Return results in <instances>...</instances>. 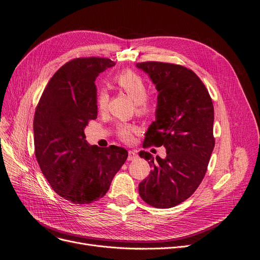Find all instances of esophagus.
<instances>
[{
	"label": "esophagus",
	"instance_id": "1",
	"mask_svg": "<svg viewBox=\"0 0 260 260\" xmlns=\"http://www.w3.org/2000/svg\"><path fill=\"white\" fill-rule=\"evenodd\" d=\"M137 157H138V154L135 151H128V157H127L128 161L135 160V158H137Z\"/></svg>",
	"mask_w": 260,
	"mask_h": 260
}]
</instances>
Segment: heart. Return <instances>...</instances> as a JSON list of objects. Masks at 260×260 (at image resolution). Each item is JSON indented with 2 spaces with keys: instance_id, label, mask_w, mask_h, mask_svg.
Returning <instances> with one entry per match:
<instances>
[{
  "instance_id": "b5f03b06",
  "label": "heart",
  "mask_w": 260,
  "mask_h": 260,
  "mask_svg": "<svg viewBox=\"0 0 260 260\" xmlns=\"http://www.w3.org/2000/svg\"><path fill=\"white\" fill-rule=\"evenodd\" d=\"M116 83L135 102L137 112L148 113L150 111L151 106L147 100L148 87L140 75L132 71H125L116 77ZM108 99V91L106 89L100 90L97 96V107L99 110H104L106 108ZM135 131L136 127L134 125L121 124L118 127V136L124 141H129L133 133H135Z\"/></svg>"
}]
</instances>
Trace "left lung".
<instances>
[{"instance_id": "1", "label": "left lung", "mask_w": 260, "mask_h": 260, "mask_svg": "<svg viewBox=\"0 0 260 260\" xmlns=\"http://www.w3.org/2000/svg\"><path fill=\"white\" fill-rule=\"evenodd\" d=\"M136 67L155 85V121L150 125L144 147L166 149V157L140 151L152 166L139 183V194L149 205L170 208L190 198L203 180L215 147L214 107L203 82L186 67L147 61Z\"/></svg>"}]
</instances>
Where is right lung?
<instances>
[{"mask_svg":"<svg viewBox=\"0 0 260 260\" xmlns=\"http://www.w3.org/2000/svg\"><path fill=\"white\" fill-rule=\"evenodd\" d=\"M115 63L108 58H75L49 80L33 121L35 151L44 177L57 194L75 204L102 199L126 161L124 148H99L84 128L97 118L98 75Z\"/></svg>","mask_w":260,"mask_h":260,"instance_id":"right-lung-1","label":"right lung"}]
</instances>
